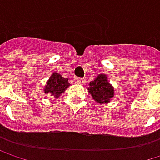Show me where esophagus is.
I'll return each mask as SVG.
<instances>
[{"mask_svg":"<svg viewBox=\"0 0 160 160\" xmlns=\"http://www.w3.org/2000/svg\"><path fill=\"white\" fill-rule=\"evenodd\" d=\"M76 81H77L79 84H83V83L86 81V80H85L84 78H77V79H76Z\"/></svg>","mask_w":160,"mask_h":160,"instance_id":"obj_1","label":"esophagus"}]
</instances>
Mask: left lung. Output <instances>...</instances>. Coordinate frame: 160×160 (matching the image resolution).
I'll return each instance as SVG.
<instances>
[{"label":"left lung","instance_id":"8db88e82","mask_svg":"<svg viewBox=\"0 0 160 160\" xmlns=\"http://www.w3.org/2000/svg\"><path fill=\"white\" fill-rule=\"evenodd\" d=\"M88 88L89 93L99 104H107L110 102L114 96V88L108 82V77L105 74H100L97 78L90 82Z\"/></svg>","mask_w":160,"mask_h":160}]
</instances>
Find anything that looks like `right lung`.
<instances>
[{
  "label": "right lung",
  "mask_w": 160,
  "mask_h": 160,
  "mask_svg": "<svg viewBox=\"0 0 160 160\" xmlns=\"http://www.w3.org/2000/svg\"><path fill=\"white\" fill-rule=\"evenodd\" d=\"M69 85L70 83L67 78L62 77V75L57 72H53L47 81L43 91L45 93H51L52 96L58 98L62 93L65 92Z\"/></svg>",
  "instance_id": "obj_1"
}]
</instances>
